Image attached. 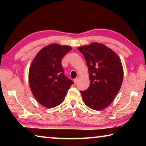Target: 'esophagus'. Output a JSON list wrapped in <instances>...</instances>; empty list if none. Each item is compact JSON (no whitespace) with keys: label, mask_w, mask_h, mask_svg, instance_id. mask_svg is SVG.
I'll list each match as a JSON object with an SVG mask.
<instances>
[{"label":"esophagus","mask_w":146,"mask_h":146,"mask_svg":"<svg viewBox=\"0 0 146 146\" xmlns=\"http://www.w3.org/2000/svg\"><path fill=\"white\" fill-rule=\"evenodd\" d=\"M78 78H79V77H78V76H77V77H76V78L74 79V82H75V84L77 83L78 82Z\"/></svg>","instance_id":"esophagus-1"}]
</instances>
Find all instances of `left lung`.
<instances>
[{
	"instance_id": "left-lung-1",
	"label": "left lung",
	"mask_w": 146,
	"mask_h": 146,
	"mask_svg": "<svg viewBox=\"0 0 146 146\" xmlns=\"http://www.w3.org/2000/svg\"><path fill=\"white\" fill-rule=\"evenodd\" d=\"M84 56L90 84L80 91L85 104L94 110L107 108L122 86L123 70L120 58L115 51L102 43L92 42L77 48Z\"/></svg>"
}]
</instances>
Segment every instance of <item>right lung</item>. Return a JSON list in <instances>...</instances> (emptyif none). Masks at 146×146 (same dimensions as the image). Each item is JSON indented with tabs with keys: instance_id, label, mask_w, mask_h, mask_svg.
I'll list each match as a JSON object with an SVG mask.
<instances>
[{
	"instance_id": "add662e5",
	"label": "right lung",
	"mask_w": 146,
	"mask_h": 146,
	"mask_svg": "<svg viewBox=\"0 0 146 146\" xmlns=\"http://www.w3.org/2000/svg\"><path fill=\"white\" fill-rule=\"evenodd\" d=\"M71 47L51 44L36 54L29 70V85L42 106L53 108L63 102L73 82L64 75L61 60Z\"/></svg>"
}]
</instances>
